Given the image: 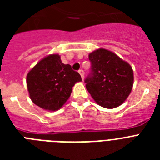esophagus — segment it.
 I'll list each match as a JSON object with an SVG mask.
<instances>
[{"label": "esophagus", "instance_id": "esophagus-1", "mask_svg": "<svg viewBox=\"0 0 160 160\" xmlns=\"http://www.w3.org/2000/svg\"><path fill=\"white\" fill-rule=\"evenodd\" d=\"M79 73H80V76H81V78H82V80H84V77H85V72H84V70L80 69V70H79Z\"/></svg>", "mask_w": 160, "mask_h": 160}]
</instances>
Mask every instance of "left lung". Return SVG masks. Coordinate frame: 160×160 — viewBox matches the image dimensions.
I'll use <instances>...</instances> for the list:
<instances>
[{
	"mask_svg": "<svg viewBox=\"0 0 160 160\" xmlns=\"http://www.w3.org/2000/svg\"><path fill=\"white\" fill-rule=\"evenodd\" d=\"M91 63L85 87L100 106L113 109L126 100L131 92L132 67L111 51L100 48L89 55Z\"/></svg>",
	"mask_w": 160,
	"mask_h": 160,
	"instance_id": "8db88e82",
	"label": "left lung"
}]
</instances>
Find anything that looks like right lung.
<instances>
[{
  "label": "right lung",
  "instance_id": "right-lung-1",
  "mask_svg": "<svg viewBox=\"0 0 160 160\" xmlns=\"http://www.w3.org/2000/svg\"><path fill=\"white\" fill-rule=\"evenodd\" d=\"M81 81L80 75L70 65L63 64L59 55H50L40 60L26 76L32 102L42 109L55 111L70 96L72 87Z\"/></svg>",
  "mask_w": 160,
  "mask_h": 160
}]
</instances>
